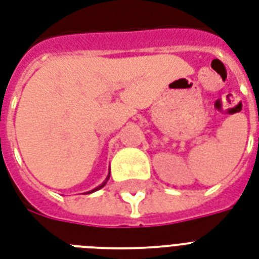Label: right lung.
I'll use <instances>...</instances> for the list:
<instances>
[{
  "instance_id": "right-lung-1",
  "label": "right lung",
  "mask_w": 259,
  "mask_h": 259,
  "mask_svg": "<svg viewBox=\"0 0 259 259\" xmlns=\"http://www.w3.org/2000/svg\"><path fill=\"white\" fill-rule=\"evenodd\" d=\"M104 185H106V182L103 183V185H102V186H99V187H96V189H95V190H99V189H102V187L104 186ZM95 190H92V191H95Z\"/></svg>"
}]
</instances>
